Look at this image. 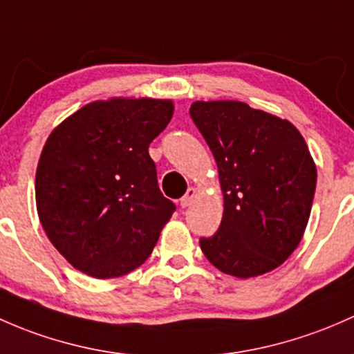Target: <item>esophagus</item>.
I'll use <instances>...</instances> for the list:
<instances>
[{
  "label": "esophagus",
  "instance_id": "obj_1",
  "mask_svg": "<svg viewBox=\"0 0 354 354\" xmlns=\"http://www.w3.org/2000/svg\"><path fill=\"white\" fill-rule=\"evenodd\" d=\"M196 194H198V192H196V189H194V187L187 189V192H185V196H182V198H180V206H182V207L191 206L192 201H194Z\"/></svg>",
  "mask_w": 354,
  "mask_h": 354
}]
</instances>
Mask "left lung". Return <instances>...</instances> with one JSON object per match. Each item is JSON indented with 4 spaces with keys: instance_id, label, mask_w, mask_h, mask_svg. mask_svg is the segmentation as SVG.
<instances>
[{
    "instance_id": "8db88e82",
    "label": "left lung",
    "mask_w": 354,
    "mask_h": 354,
    "mask_svg": "<svg viewBox=\"0 0 354 354\" xmlns=\"http://www.w3.org/2000/svg\"><path fill=\"white\" fill-rule=\"evenodd\" d=\"M192 121L218 165L225 211L199 240L225 274L252 278L281 266L310 216L317 169L300 131L286 119L236 100L194 102Z\"/></svg>"
}]
</instances>
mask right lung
<instances>
[{"mask_svg": "<svg viewBox=\"0 0 354 354\" xmlns=\"http://www.w3.org/2000/svg\"><path fill=\"white\" fill-rule=\"evenodd\" d=\"M172 100L111 98L85 105L47 138L35 174L39 220L69 264L119 278L150 257L176 211L163 198L148 147Z\"/></svg>", "mask_w": 354, "mask_h": 354, "instance_id": "1", "label": "right lung"}]
</instances>
